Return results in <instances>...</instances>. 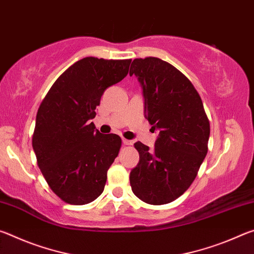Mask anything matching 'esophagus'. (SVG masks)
Wrapping results in <instances>:
<instances>
[{
  "label": "esophagus",
  "mask_w": 254,
  "mask_h": 254,
  "mask_svg": "<svg viewBox=\"0 0 254 254\" xmlns=\"http://www.w3.org/2000/svg\"><path fill=\"white\" fill-rule=\"evenodd\" d=\"M122 142L124 145H131L132 141L131 140H127V139H122Z\"/></svg>",
  "instance_id": "obj_1"
}]
</instances>
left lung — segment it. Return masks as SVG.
<instances>
[{"label": "left lung", "instance_id": "obj_1", "mask_svg": "<svg viewBox=\"0 0 254 254\" xmlns=\"http://www.w3.org/2000/svg\"><path fill=\"white\" fill-rule=\"evenodd\" d=\"M133 74L143 89L145 118L159 136L153 150L134 143L140 160L130 173L131 188L144 203L168 204L196 178L207 154L209 121L194 85L169 63L136 58Z\"/></svg>", "mask_w": 254, "mask_h": 254}]
</instances>
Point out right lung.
<instances>
[{
    "mask_svg": "<svg viewBox=\"0 0 254 254\" xmlns=\"http://www.w3.org/2000/svg\"><path fill=\"white\" fill-rule=\"evenodd\" d=\"M131 59L86 57L60 75L37 113L32 147L38 166L65 203L85 205L100 196L121 137L103 135L91 120L105 89L127 75Z\"/></svg>",
    "mask_w": 254,
    "mask_h": 254,
    "instance_id": "1",
    "label": "right lung"
}]
</instances>
